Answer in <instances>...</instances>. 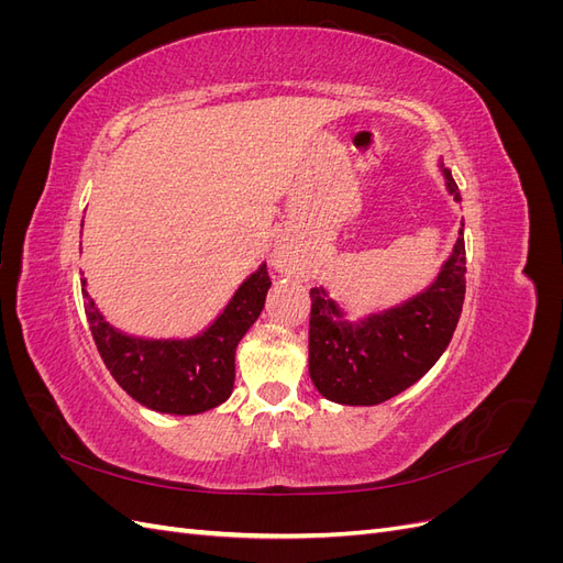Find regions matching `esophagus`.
Listing matches in <instances>:
<instances>
[{
  "instance_id": "1",
  "label": "esophagus",
  "mask_w": 563,
  "mask_h": 563,
  "mask_svg": "<svg viewBox=\"0 0 563 563\" xmlns=\"http://www.w3.org/2000/svg\"><path fill=\"white\" fill-rule=\"evenodd\" d=\"M272 265H275V269L282 272V275H291V272H296L298 269V258H296V253L291 251V246L277 244L275 253H272Z\"/></svg>"
}]
</instances>
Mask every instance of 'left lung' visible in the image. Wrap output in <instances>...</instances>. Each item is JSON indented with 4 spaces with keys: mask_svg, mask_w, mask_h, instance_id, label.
Wrapping results in <instances>:
<instances>
[{
    "mask_svg": "<svg viewBox=\"0 0 563 563\" xmlns=\"http://www.w3.org/2000/svg\"><path fill=\"white\" fill-rule=\"evenodd\" d=\"M453 201L457 185L444 162ZM310 378L319 395L343 406H376L408 389L449 347L465 300V236L416 296L350 319L323 286L310 288Z\"/></svg>",
    "mask_w": 563,
    "mask_h": 563,
    "instance_id": "obj_1",
    "label": "left lung"
}]
</instances>
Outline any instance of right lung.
Returning <instances> with one entry per match:
<instances>
[{
  "instance_id": "1",
  "label": "right lung",
  "mask_w": 563,
  "mask_h": 563,
  "mask_svg": "<svg viewBox=\"0 0 563 563\" xmlns=\"http://www.w3.org/2000/svg\"><path fill=\"white\" fill-rule=\"evenodd\" d=\"M269 286L263 263L207 329L187 338L131 335L98 310L87 279H81V296L96 347L119 387L150 411L197 416L230 399L236 345L261 317Z\"/></svg>"
}]
</instances>
